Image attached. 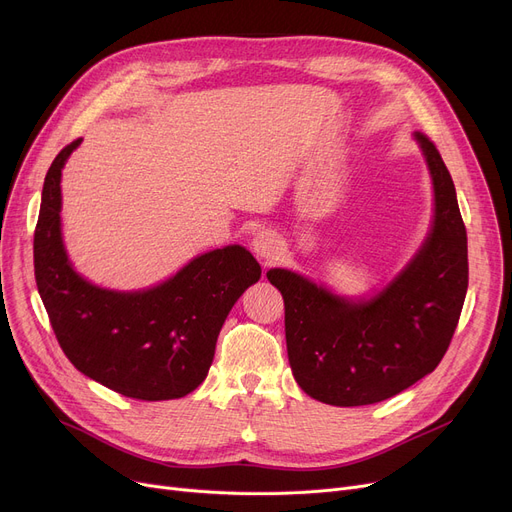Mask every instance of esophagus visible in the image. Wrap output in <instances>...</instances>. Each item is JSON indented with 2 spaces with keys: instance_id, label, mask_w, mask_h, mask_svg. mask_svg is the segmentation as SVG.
<instances>
[{
  "instance_id": "obj_1",
  "label": "esophagus",
  "mask_w": 512,
  "mask_h": 512,
  "mask_svg": "<svg viewBox=\"0 0 512 512\" xmlns=\"http://www.w3.org/2000/svg\"><path fill=\"white\" fill-rule=\"evenodd\" d=\"M251 249L265 263H270V261L278 259V255L282 251V242H280V236L276 232H272V230H259L253 236V240H251Z\"/></svg>"
}]
</instances>
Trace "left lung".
Here are the masks:
<instances>
[{"mask_svg": "<svg viewBox=\"0 0 512 512\" xmlns=\"http://www.w3.org/2000/svg\"><path fill=\"white\" fill-rule=\"evenodd\" d=\"M434 182V224L419 253L382 292L348 301L290 270H270L284 299L297 384L334 407L382 402L432 373L448 351L469 284L467 230L436 145L415 132Z\"/></svg>", "mask_w": 512, "mask_h": 512, "instance_id": "8db88e82", "label": "left lung"}]
</instances>
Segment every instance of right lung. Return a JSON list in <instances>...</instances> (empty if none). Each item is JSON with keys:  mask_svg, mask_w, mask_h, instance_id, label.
<instances>
[{"mask_svg": "<svg viewBox=\"0 0 512 512\" xmlns=\"http://www.w3.org/2000/svg\"><path fill=\"white\" fill-rule=\"evenodd\" d=\"M80 139L47 170L35 228V280L70 363L122 396L172 400L193 392L213 361L224 321L261 265L240 245L195 257L147 290L99 288L74 272L62 240V168Z\"/></svg>", "mask_w": 512, "mask_h": 512, "instance_id": "add662e5", "label": "right lung"}]
</instances>
